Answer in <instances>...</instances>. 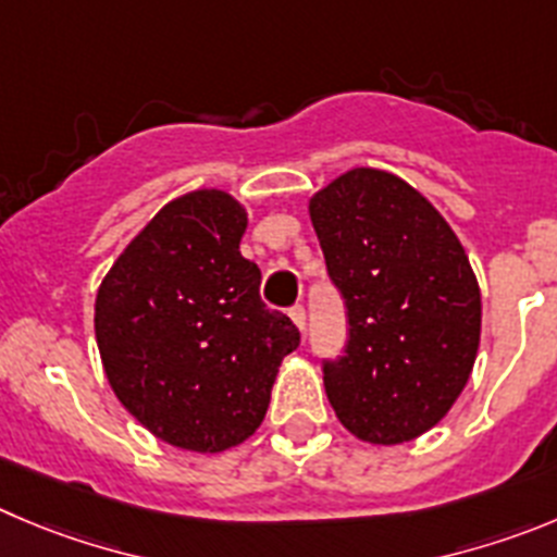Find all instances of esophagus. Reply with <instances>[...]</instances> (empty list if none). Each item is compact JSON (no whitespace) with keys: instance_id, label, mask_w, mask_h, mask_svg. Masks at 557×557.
Returning <instances> with one entry per match:
<instances>
[{"instance_id":"1","label":"esophagus","mask_w":557,"mask_h":557,"mask_svg":"<svg viewBox=\"0 0 557 557\" xmlns=\"http://www.w3.org/2000/svg\"><path fill=\"white\" fill-rule=\"evenodd\" d=\"M288 315L299 330H305V324H308V310H305V305H294V308L288 310Z\"/></svg>"}]
</instances>
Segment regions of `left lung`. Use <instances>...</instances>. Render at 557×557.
<instances>
[{
  "label": "left lung",
  "instance_id": "8db88e82",
  "mask_svg": "<svg viewBox=\"0 0 557 557\" xmlns=\"http://www.w3.org/2000/svg\"><path fill=\"white\" fill-rule=\"evenodd\" d=\"M310 220L349 315L324 360L337 420L373 445L409 443L448 414L481 341V290L465 247L418 189L384 170L343 173Z\"/></svg>",
  "mask_w": 557,
  "mask_h": 557
}]
</instances>
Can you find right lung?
Returning <instances> with one entry per match:
<instances>
[{
	"mask_svg": "<svg viewBox=\"0 0 557 557\" xmlns=\"http://www.w3.org/2000/svg\"><path fill=\"white\" fill-rule=\"evenodd\" d=\"M247 211L227 191L168 202L96 296V341L114 396L175 448L220 454L261 425L299 330L261 302L238 252Z\"/></svg>",
	"mask_w": 557,
	"mask_h": 557,
	"instance_id": "obj_1",
	"label": "right lung"
}]
</instances>
